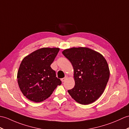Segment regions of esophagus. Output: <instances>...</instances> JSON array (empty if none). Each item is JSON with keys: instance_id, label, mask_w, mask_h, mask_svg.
<instances>
[{"instance_id": "1", "label": "esophagus", "mask_w": 129, "mask_h": 129, "mask_svg": "<svg viewBox=\"0 0 129 129\" xmlns=\"http://www.w3.org/2000/svg\"><path fill=\"white\" fill-rule=\"evenodd\" d=\"M67 78H68V76H65L64 78H62V79H61V81L62 82H64L67 79Z\"/></svg>"}]
</instances>
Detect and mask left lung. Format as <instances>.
Wrapping results in <instances>:
<instances>
[{
    "label": "left lung",
    "instance_id": "1",
    "mask_svg": "<svg viewBox=\"0 0 129 129\" xmlns=\"http://www.w3.org/2000/svg\"><path fill=\"white\" fill-rule=\"evenodd\" d=\"M62 53L73 65L75 85L68 92L83 105L96 101L104 92L110 72L107 62L100 53L86 47L71 48Z\"/></svg>",
    "mask_w": 129,
    "mask_h": 129
}]
</instances>
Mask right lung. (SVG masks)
<instances>
[{"instance_id":"1","label":"right lung","mask_w":129,"mask_h":129,"mask_svg":"<svg viewBox=\"0 0 129 129\" xmlns=\"http://www.w3.org/2000/svg\"><path fill=\"white\" fill-rule=\"evenodd\" d=\"M58 48H42L23 58L17 72V82L23 94L31 101L41 102L50 96L61 81L50 65Z\"/></svg>"}]
</instances>
